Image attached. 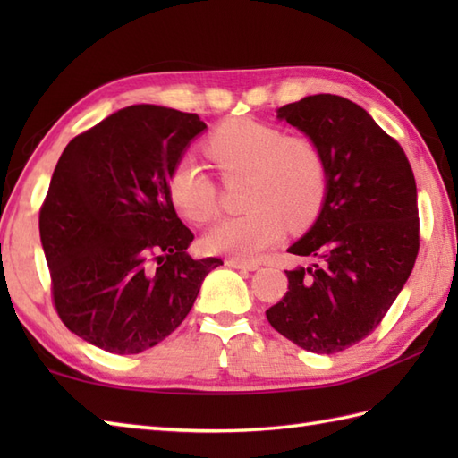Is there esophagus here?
<instances>
[{
	"mask_svg": "<svg viewBox=\"0 0 458 458\" xmlns=\"http://www.w3.org/2000/svg\"><path fill=\"white\" fill-rule=\"evenodd\" d=\"M226 266L234 267V269H248V271L259 269V264H256V261H242V259H234V258H228Z\"/></svg>",
	"mask_w": 458,
	"mask_h": 458,
	"instance_id": "esophagus-1",
	"label": "esophagus"
}]
</instances>
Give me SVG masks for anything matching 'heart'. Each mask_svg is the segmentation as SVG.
Segmentation results:
<instances>
[{
	"label": "heart",
	"instance_id": "heart-1",
	"mask_svg": "<svg viewBox=\"0 0 458 458\" xmlns=\"http://www.w3.org/2000/svg\"><path fill=\"white\" fill-rule=\"evenodd\" d=\"M207 155L224 181L246 179L244 216L222 220L202 238L208 254L254 261L276 246L285 232L307 228L323 208L328 167L323 149L309 138H287L276 125L250 118L220 123L207 143ZM167 191L182 218L204 224L218 212V187L192 157L173 165Z\"/></svg>",
	"mask_w": 458,
	"mask_h": 458
}]
</instances>
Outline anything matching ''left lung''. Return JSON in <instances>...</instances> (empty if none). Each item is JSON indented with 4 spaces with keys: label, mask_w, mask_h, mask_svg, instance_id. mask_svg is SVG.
I'll use <instances>...</instances> for the list:
<instances>
[{
    "label": "left lung",
    "mask_w": 458,
    "mask_h": 458,
    "mask_svg": "<svg viewBox=\"0 0 458 458\" xmlns=\"http://www.w3.org/2000/svg\"><path fill=\"white\" fill-rule=\"evenodd\" d=\"M277 118L318 143L328 187L313 228L287 250L315 264L285 271L289 291L266 317L297 346L335 354L377 328L411 274L415 177L402 145L343 96H307Z\"/></svg>",
    "instance_id": "8db88e82"
}]
</instances>
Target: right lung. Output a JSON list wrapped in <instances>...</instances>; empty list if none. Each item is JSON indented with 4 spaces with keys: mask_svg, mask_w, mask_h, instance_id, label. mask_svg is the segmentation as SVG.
Returning a JSON list of instances; mask_svg holds the SVG:
<instances>
[{
    "mask_svg": "<svg viewBox=\"0 0 458 458\" xmlns=\"http://www.w3.org/2000/svg\"><path fill=\"white\" fill-rule=\"evenodd\" d=\"M197 114L138 104L66 145L38 232L64 327L112 354H140L177 328L220 258L192 259L194 234L167 191Z\"/></svg>",
    "mask_w": 458,
    "mask_h": 458,
    "instance_id": "1",
    "label": "right lung"
}]
</instances>
